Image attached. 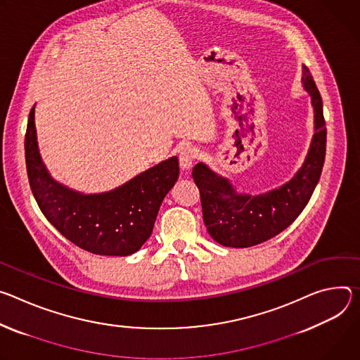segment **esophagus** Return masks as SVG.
I'll list each match as a JSON object with an SVG mask.
<instances>
[{"label":"esophagus","mask_w":360,"mask_h":360,"mask_svg":"<svg viewBox=\"0 0 360 360\" xmlns=\"http://www.w3.org/2000/svg\"><path fill=\"white\" fill-rule=\"evenodd\" d=\"M198 157V150L194 147H186L180 151L179 160H180V167L183 170H190L194 165V160Z\"/></svg>","instance_id":"obj_1"}]
</instances>
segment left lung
<instances>
[{
    "label": "left lung",
    "mask_w": 360,
    "mask_h": 360,
    "mask_svg": "<svg viewBox=\"0 0 360 360\" xmlns=\"http://www.w3.org/2000/svg\"><path fill=\"white\" fill-rule=\"evenodd\" d=\"M303 90L313 107V137L304 162L282 186L259 194L237 191L230 179L203 162L193 167L200 190L203 220L209 234L226 248H250L288 229L309 203L321 179L326 154L323 103L306 65L302 68Z\"/></svg>",
    "instance_id": "left-lung-1"
}]
</instances>
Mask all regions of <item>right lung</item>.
Wrapping results in <instances>:
<instances>
[{
  "mask_svg": "<svg viewBox=\"0 0 360 360\" xmlns=\"http://www.w3.org/2000/svg\"><path fill=\"white\" fill-rule=\"evenodd\" d=\"M25 163L35 202L46 219L75 246L101 256H130L151 236L165 197L179 179L176 155L101 193L57 181L39 153L35 105L25 134Z\"/></svg>",
  "mask_w": 360,
  "mask_h": 360,
  "instance_id": "add662e5",
  "label": "right lung"
}]
</instances>
